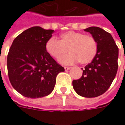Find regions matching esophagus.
I'll return each mask as SVG.
<instances>
[{
	"label": "esophagus",
	"instance_id": "34e87169",
	"mask_svg": "<svg viewBox=\"0 0 125 125\" xmlns=\"http://www.w3.org/2000/svg\"><path fill=\"white\" fill-rule=\"evenodd\" d=\"M64 69H65V71H68L69 69H70V67H67V66H64Z\"/></svg>",
	"mask_w": 125,
	"mask_h": 125
}]
</instances>
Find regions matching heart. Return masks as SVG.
<instances>
[{"label":"heart","mask_w":125,"mask_h":125,"mask_svg":"<svg viewBox=\"0 0 125 125\" xmlns=\"http://www.w3.org/2000/svg\"><path fill=\"white\" fill-rule=\"evenodd\" d=\"M45 51L54 59L60 58L68 52L70 53L59 59L63 64H72L79 62L87 64L95 58L97 43L95 38L83 33L68 31L63 33L59 40L51 38L45 43Z\"/></svg>","instance_id":"heart-1"}]
</instances>
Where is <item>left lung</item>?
<instances>
[{
	"label": "left lung",
	"instance_id": "obj_1",
	"mask_svg": "<svg viewBox=\"0 0 125 125\" xmlns=\"http://www.w3.org/2000/svg\"><path fill=\"white\" fill-rule=\"evenodd\" d=\"M90 32L97 43L95 58L83 70L79 80L73 81V86L80 96L95 97L109 88L118 71V48L111 34L98 27L84 30Z\"/></svg>",
	"mask_w": 125,
	"mask_h": 125
}]
</instances>
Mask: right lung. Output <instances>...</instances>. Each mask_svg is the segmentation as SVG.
<instances>
[{"label":"right lung","mask_w":125,"mask_h":125,"mask_svg":"<svg viewBox=\"0 0 125 125\" xmlns=\"http://www.w3.org/2000/svg\"><path fill=\"white\" fill-rule=\"evenodd\" d=\"M52 30L35 26L16 37L7 54V73L12 86L25 97L39 98L53 91L64 68L45 51Z\"/></svg>","instance_id":"right-lung-1"}]
</instances>
